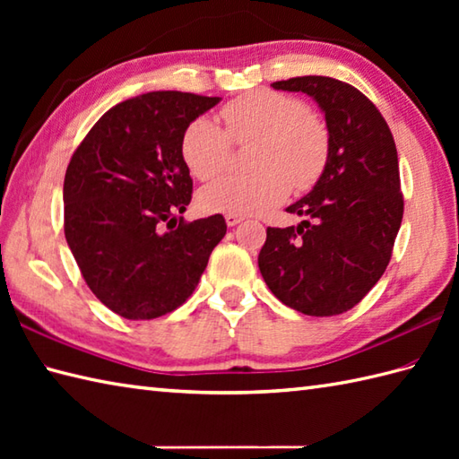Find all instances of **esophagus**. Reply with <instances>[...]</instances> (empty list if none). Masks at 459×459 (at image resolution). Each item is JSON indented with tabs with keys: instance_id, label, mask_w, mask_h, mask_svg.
Here are the masks:
<instances>
[{
	"instance_id": "obj_1",
	"label": "esophagus",
	"mask_w": 459,
	"mask_h": 459,
	"mask_svg": "<svg viewBox=\"0 0 459 459\" xmlns=\"http://www.w3.org/2000/svg\"><path fill=\"white\" fill-rule=\"evenodd\" d=\"M224 221H227L229 227H235V224L245 221V217H242V214H237V212H227V214H224Z\"/></svg>"
}]
</instances>
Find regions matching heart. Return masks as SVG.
I'll return each mask as SVG.
<instances>
[{
	"label": "heart",
	"mask_w": 459,
	"mask_h": 459,
	"mask_svg": "<svg viewBox=\"0 0 459 459\" xmlns=\"http://www.w3.org/2000/svg\"><path fill=\"white\" fill-rule=\"evenodd\" d=\"M224 128L209 118L193 120L181 138V158L191 175L207 181L229 163L230 142H256L250 165L256 173L229 175L199 193L207 212L255 214L290 191H307L329 160V134L307 106L274 91H255L222 106Z\"/></svg>",
	"instance_id": "obj_1"
}]
</instances>
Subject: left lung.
<instances>
[{
  "label": "left lung",
  "instance_id": "8db88e82",
  "mask_svg": "<svg viewBox=\"0 0 459 459\" xmlns=\"http://www.w3.org/2000/svg\"><path fill=\"white\" fill-rule=\"evenodd\" d=\"M272 86L319 104L329 160L316 187L286 209L307 219L298 227H268L260 274L288 307L339 316L368 294L393 256L404 212L394 138L377 106L347 82L296 76Z\"/></svg>",
  "mask_w": 459,
  "mask_h": 459
}]
</instances>
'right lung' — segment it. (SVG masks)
I'll use <instances>...</instances> for the list:
<instances>
[{
	"mask_svg": "<svg viewBox=\"0 0 459 459\" xmlns=\"http://www.w3.org/2000/svg\"><path fill=\"white\" fill-rule=\"evenodd\" d=\"M219 100L179 91L124 100L92 126L68 163V248L92 294L126 319H155L185 304L227 235L222 214L178 219L193 193L183 132Z\"/></svg>",
	"mask_w": 459,
	"mask_h": 459,
	"instance_id": "1",
	"label": "right lung"
}]
</instances>
